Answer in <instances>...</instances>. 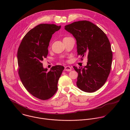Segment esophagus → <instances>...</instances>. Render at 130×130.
I'll list each match as a JSON object with an SVG mask.
<instances>
[{
    "label": "esophagus",
    "mask_w": 130,
    "mask_h": 130,
    "mask_svg": "<svg viewBox=\"0 0 130 130\" xmlns=\"http://www.w3.org/2000/svg\"><path fill=\"white\" fill-rule=\"evenodd\" d=\"M64 70L65 71H70L72 70V68L70 66H65Z\"/></svg>",
    "instance_id": "34e87169"
}]
</instances>
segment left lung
Wrapping results in <instances>:
<instances>
[{
	"label": "left lung",
	"mask_w": 130,
	"mask_h": 130,
	"mask_svg": "<svg viewBox=\"0 0 130 130\" xmlns=\"http://www.w3.org/2000/svg\"><path fill=\"white\" fill-rule=\"evenodd\" d=\"M65 29L77 41L78 55L87 56V65L73 68L78 73L77 85L87 92H93L105 83L112 66L113 53L110 42L104 32L89 21L74 22Z\"/></svg>",
	"instance_id": "1"
}]
</instances>
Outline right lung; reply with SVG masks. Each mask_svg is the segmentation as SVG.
<instances>
[{
  "label": "right lung",
  "instance_id": "obj_1",
  "mask_svg": "<svg viewBox=\"0 0 130 130\" xmlns=\"http://www.w3.org/2000/svg\"><path fill=\"white\" fill-rule=\"evenodd\" d=\"M61 28L54 24H42L25 35L17 51L18 74L26 89L35 97L45 100L58 90L64 66H52L50 71L41 63L46 58L52 34Z\"/></svg>",
  "mask_w": 130,
  "mask_h": 130
}]
</instances>
